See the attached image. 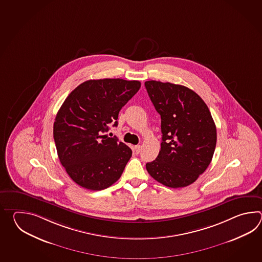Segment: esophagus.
<instances>
[{
  "mask_svg": "<svg viewBox=\"0 0 262 262\" xmlns=\"http://www.w3.org/2000/svg\"><path fill=\"white\" fill-rule=\"evenodd\" d=\"M134 149H135V151H136L137 154H139V151L141 150V146H140V145H136V146L134 147Z\"/></svg>",
  "mask_w": 262,
  "mask_h": 262,
  "instance_id": "34e87169",
  "label": "esophagus"
}]
</instances>
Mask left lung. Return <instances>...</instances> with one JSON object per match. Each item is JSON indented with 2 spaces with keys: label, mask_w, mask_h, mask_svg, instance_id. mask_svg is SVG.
I'll return each mask as SVG.
<instances>
[{
  "label": "left lung",
  "mask_w": 262,
  "mask_h": 262,
  "mask_svg": "<svg viewBox=\"0 0 262 262\" xmlns=\"http://www.w3.org/2000/svg\"><path fill=\"white\" fill-rule=\"evenodd\" d=\"M145 87L161 116V150L146 164L152 178L171 188L193 184L212 161L216 127L205 102L178 84L149 80Z\"/></svg>",
  "instance_id": "1"
}]
</instances>
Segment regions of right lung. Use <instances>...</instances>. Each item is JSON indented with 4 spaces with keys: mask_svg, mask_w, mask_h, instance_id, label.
Returning <instances> with one entry per match:
<instances>
[{
    "mask_svg": "<svg viewBox=\"0 0 262 262\" xmlns=\"http://www.w3.org/2000/svg\"><path fill=\"white\" fill-rule=\"evenodd\" d=\"M140 88L138 80L91 79L67 96L57 113L53 138L67 174L86 189L103 190L117 182L132 156L127 145L108 138L119 112Z\"/></svg>",
    "mask_w": 262,
    "mask_h": 262,
    "instance_id": "obj_1",
    "label": "right lung"
}]
</instances>
